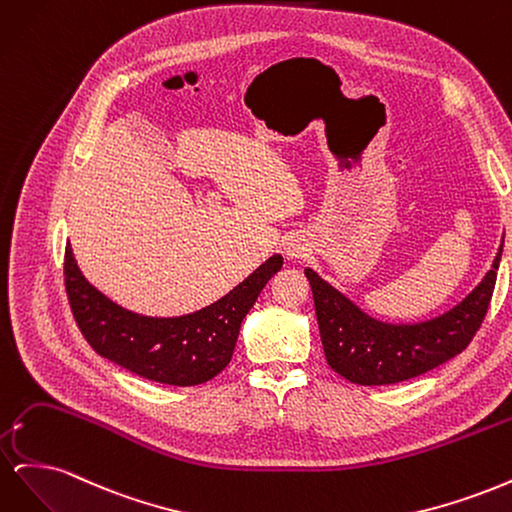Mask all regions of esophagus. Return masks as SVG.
<instances>
[{
    "instance_id": "obj_1",
    "label": "esophagus",
    "mask_w": 512,
    "mask_h": 512,
    "mask_svg": "<svg viewBox=\"0 0 512 512\" xmlns=\"http://www.w3.org/2000/svg\"><path fill=\"white\" fill-rule=\"evenodd\" d=\"M284 252H286V256L288 258H303L305 256V252H307V245L301 241V239H288L286 241V247H284Z\"/></svg>"
}]
</instances>
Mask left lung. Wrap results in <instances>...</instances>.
I'll use <instances>...</instances> for the list:
<instances>
[{
  "label": "left lung",
  "instance_id": "1",
  "mask_svg": "<svg viewBox=\"0 0 512 512\" xmlns=\"http://www.w3.org/2000/svg\"><path fill=\"white\" fill-rule=\"evenodd\" d=\"M500 258L502 245L483 282L466 299L442 316L412 324H391L367 316L314 269H305L327 363L354 384L380 386L416 378L451 361L468 348L485 320Z\"/></svg>",
  "mask_w": 512,
  "mask_h": 512
}]
</instances>
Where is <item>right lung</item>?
<instances>
[{"mask_svg": "<svg viewBox=\"0 0 512 512\" xmlns=\"http://www.w3.org/2000/svg\"><path fill=\"white\" fill-rule=\"evenodd\" d=\"M282 262L280 254L271 256L220 301L177 318L134 314L104 297L85 280L70 245L64 282L74 320L100 356L153 382L194 386L215 378L230 363L245 314Z\"/></svg>", "mask_w": 512, "mask_h": 512, "instance_id": "add662e5", "label": "right lung"}]
</instances>
